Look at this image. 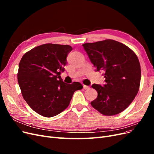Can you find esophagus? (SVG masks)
<instances>
[{
	"instance_id": "esophagus-1",
	"label": "esophagus",
	"mask_w": 154,
	"mask_h": 154,
	"mask_svg": "<svg viewBox=\"0 0 154 154\" xmlns=\"http://www.w3.org/2000/svg\"><path fill=\"white\" fill-rule=\"evenodd\" d=\"M83 88H84V89H85V90H87V89H89L90 87H88V86H87V85H83Z\"/></svg>"
}]
</instances>
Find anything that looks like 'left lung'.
Wrapping results in <instances>:
<instances>
[{
	"label": "left lung",
	"mask_w": 154,
	"mask_h": 154,
	"mask_svg": "<svg viewBox=\"0 0 154 154\" xmlns=\"http://www.w3.org/2000/svg\"><path fill=\"white\" fill-rule=\"evenodd\" d=\"M96 71L104 72L105 84H93L97 97L91 105L105 116L122 112L137 95L141 82V66L137 55L127 45L107 39L83 44Z\"/></svg>",
	"instance_id": "left-lung-1"
}]
</instances>
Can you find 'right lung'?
<instances>
[{"label": "right lung", "instance_id": "1", "mask_svg": "<svg viewBox=\"0 0 154 154\" xmlns=\"http://www.w3.org/2000/svg\"><path fill=\"white\" fill-rule=\"evenodd\" d=\"M71 46L45 44L26 53L18 66L17 78L22 95L31 108L44 117H53L67 108L80 83H64V72Z\"/></svg>", "mask_w": 154, "mask_h": 154}]
</instances>
